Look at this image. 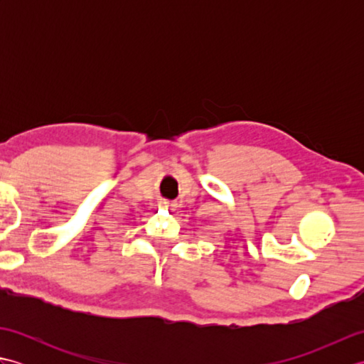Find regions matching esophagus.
<instances>
[{"label": "esophagus", "mask_w": 364, "mask_h": 364, "mask_svg": "<svg viewBox=\"0 0 364 364\" xmlns=\"http://www.w3.org/2000/svg\"><path fill=\"white\" fill-rule=\"evenodd\" d=\"M159 206H161V208H166V210H172V208L175 206V203L168 202V200H162V202L159 203Z\"/></svg>", "instance_id": "obj_1"}]
</instances>
